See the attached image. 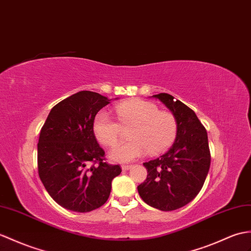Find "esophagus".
I'll use <instances>...</instances> for the list:
<instances>
[{"mask_svg":"<svg viewBox=\"0 0 251 251\" xmlns=\"http://www.w3.org/2000/svg\"><path fill=\"white\" fill-rule=\"evenodd\" d=\"M132 166H130V165H123L122 166V170L123 171H127V170H129V169L131 168Z\"/></svg>","mask_w":251,"mask_h":251,"instance_id":"esophagus-1","label":"esophagus"}]
</instances>
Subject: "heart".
Masks as SVG:
<instances>
[{"instance_id":"heart-1","label":"heart","mask_w":251,"mask_h":251,"mask_svg":"<svg viewBox=\"0 0 251 251\" xmlns=\"http://www.w3.org/2000/svg\"><path fill=\"white\" fill-rule=\"evenodd\" d=\"M115 112L122 126L133 125L129 132V142L116 145L110 152L115 162H129L150 153L157 154L169 148L176 136L177 124L174 116L159 111L158 107L139 99L121 102ZM107 111H99L93 131L99 142L112 147L119 140L121 126Z\"/></svg>"}]
</instances>
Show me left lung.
<instances>
[{"label":"left lung","instance_id":"obj_1","mask_svg":"<svg viewBox=\"0 0 251 251\" xmlns=\"http://www.w3.org/2000/svg\"><path fill=\"white\" fill-rule=\"evenodd\" d=\"M176 120L174 143L167 153L148 162V176L138 186L141 199L160 211H174L199 194L211 165L207 132L196 113L167 93L153 95Z\"/></svg>","mask_w":251,"mask_h":251}]
</instances>
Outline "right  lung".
<instances>
[{
  "mask_svg": "<svg viewBox=\"0 0 251 251\" xmlns=\"http://www.w3.org/2000/svg\"><path fill=\"white\" fill-rule=\"evenodd\" d=\"M118 99V98H114ZM112 99L81 91L51 109L37 144L38 174L57 204L86 213L103 205L120 166L103 162V150L93 131V122Z\"/></svg>",
  "mask_w": 251,
  "mask_h": 251,
  "instance_id": "obj_1",
  "label": "right lung"
}]
</instances>
